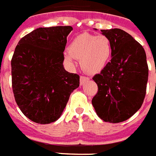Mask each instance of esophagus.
Here are the masks:
<instances>
[{
	"label": "esophagus",
	"instance_id": "obj_1",
	"mask_svg": "<svg viewBox=\"0 0 156 156\" xmlns=\"http://www.w3.org/2000/svg\"><path fill=\"white\" fill-rule=\"evenodd\" d=\"M90 80V78L87 76H80V85H83L84 83Z\"/></svg>",
	"mask_w": 156,
	"mask_h": 156
}]
</instances>
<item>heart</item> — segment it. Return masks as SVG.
<instances>
[{
	"mask_svg": "<svg viewBox=\"0 0 156 156\" xmlns=\"http://www.w3.org/2000/svg\"><path fill=\"white\" fill-rule=\"evenodd\" d=\"M65 60L72 62V57L80 59V66L88 73H97L105 68L112 55V43L105 35L82 34L74 38L68 47Z\"/></svg>",
	"mask_w": 156,
	"mask_h": 156,
	"instance_id": "heart-1",
	"label": "heart"
}]
</instances>
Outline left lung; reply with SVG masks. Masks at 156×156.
I'll use <instances>...</instances> for the list:
<instances>
[{"label": "left lung", "mask_w": 156, "mask_h": 156, "mask_svg": "<svg viewBox=\"0 0 156 156\" xmlns=\"http://www.w3.org/2000/svg\"><path fill=\"white\" fill-rule=\"evenodd\" d=\"M112 43V59L93 77L97 115L108 122L126 121L140 109L146 96L148 65L143 47L120 29H101Z\"/></svg>", "instance_id": "left-lung-1"}]
</instances>
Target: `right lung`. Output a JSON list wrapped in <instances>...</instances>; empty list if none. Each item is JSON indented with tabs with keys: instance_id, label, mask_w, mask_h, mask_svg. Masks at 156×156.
<instances>
[{
	"instance_id": "right-lung-1",
	"label": "right lung",
	"mask_w": 156,
	"mask_h": 156,
	"mask_svg": "<svg viewBox=\"0 0 156 156\" xmlns=\"http://www.w3.org/2000/svg\"><path fill=\"white\" fill-rule=\"evenodd\" d=\"M71 26L38 28L21 38L11 59L12 89L21 112L31 121L48 124L60 118L80 76L63 67Z\"/></svg>"
}]
</instances>
